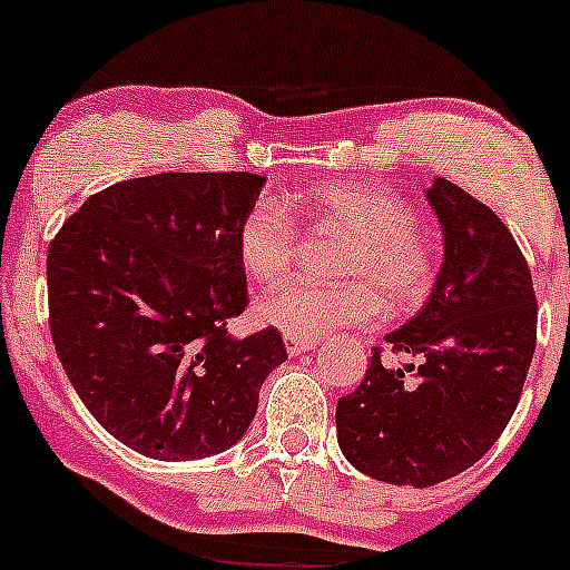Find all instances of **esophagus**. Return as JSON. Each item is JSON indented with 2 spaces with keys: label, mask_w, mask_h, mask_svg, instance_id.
<instances>
[{
  "label": "esophagus",
  "mask_w": 570,
  "mask_h": 570,
  "mask_svg": "<svg viewBox=\"0 0 570 570\" xmlns=\"http://www.w3.org/2000/svg\"><path fill=\"white\" fill-rule=\"evenodd\" d=\"M316 347V338H302V336H288L285 333V350L291 356H299V353H307V350Z\"/></svg>",
  "instance_id": "1"
}]
</instances>
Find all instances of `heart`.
<instances>
[{"label":"heart","instance_id":"b5f03b06","mask_svg":"<svg viewBox=\"0 0 570 570\" xmlns=\"http://www.w3.org/2000/svg\"><path fill=\"white\" fill-rule=\"evenodd\" d=\"M316 223L336 226L350 237L338 276L353 282L302 279L265 296L259 320L288 336L320 338L342 327L373 325L387 305L410 313L430 299L438 282V250L415 226V208L399 191L379 183H325L296 197ZM299 232L291 214L271 200H257L237 226V257L259 285L288 276Z\"/></svg>","mask_w":570,"mask_h":570}]
</instances>
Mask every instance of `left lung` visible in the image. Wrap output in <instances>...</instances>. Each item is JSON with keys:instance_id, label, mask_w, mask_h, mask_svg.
Masks as SVG:
<instances>
[{"instance_id": "obj_1", "label": "left lung", "mask_w": 570, "mask_h": 570, "mask_svg": "<svg viewBox=\"0 0 570 570\" xmlns=\"http://www.w3.org/2000/svg\"><path fill=\"white\" fill-rule=\"evenodd\" d=\"M443 268L426 305L387 333L415 364L373 350L362 384L336 404L338 446L358 472L435 487L487 455L511 421L537 344V296L523 250L487 203L435 177Z\"/></svg>"}]
</instances>
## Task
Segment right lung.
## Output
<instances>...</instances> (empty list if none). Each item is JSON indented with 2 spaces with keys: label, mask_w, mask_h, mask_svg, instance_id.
<instances>
[{
  "label": "right lung",
  "mask_w": 570,
  "mask_h": 570,
  "mask_svg": "<svg viewBox=\"0 0 570 570\" xmlns=\"http://www.w3.org/2000/svg\"><path fill=\"white\" fill-rule=\"evenodd\" d=\"M265 177L164 171L87 197L47 254L56 353L98 424L155 461L245 435L288 358L276 327L226 331L248 305L237 226Z\"/></svg>",
  "instance_id": "add662e5"
}]
</instances>
